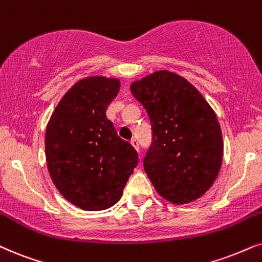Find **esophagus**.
Listing matches in <instances>:
<instances>
[{"label":"esophagus","instance_id":"1","mask_svg":"<svg viewBox=\"0 0 262 262\" xmlns=\"http://www.w3.org/2000/svg\"><path fill=\"white\" fill-rule=\"evenodd\" d=\"M130 143H131L132 145H134V148L136 149V150L139 151V143H138V141H137V139H136V138L131 139V142H130Z\"/></svg>","mask_w":262,"mask_h":262}]
</instances>
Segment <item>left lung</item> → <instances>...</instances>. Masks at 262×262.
<instances>
[{"mask_svg":"<svg viewBox=\"0 0 262 262\" xmlns=\"http://www.w3.org/2000/svg\"><path fill=\"white\" fill-rule=\"evenodd\" d=\"M151 123V144L143 165L162 198L176 205L195 201L218 177L222 128L212 108L188 80L158 71L130 86Z\"/></svg>","mask_w":262,"mask_h":262,"instance_id":"obj_1","label":"left lung"}]
</instances>
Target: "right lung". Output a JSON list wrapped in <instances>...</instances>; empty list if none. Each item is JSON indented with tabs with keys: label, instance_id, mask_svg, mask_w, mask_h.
Instances as JSON below:
<instances>
[{
	"label": "right lung",
	"instance_id": "add662e5",
	"mask_svg": "<svg viewBox=\"0 0 262 262\" xmlns=\"http://www.w3.org/2000/svg\"><path fill=\"white\" fill-rule=\"evenodd\" d=\"M119 88L115 78H84L61 98L47 126L52 181L67 201L84 210L115 205L138 164L137 151L106 117Z\"/></svg>",
	"mask_w": 262,
	"mask_h": 262
}]
</instances>
